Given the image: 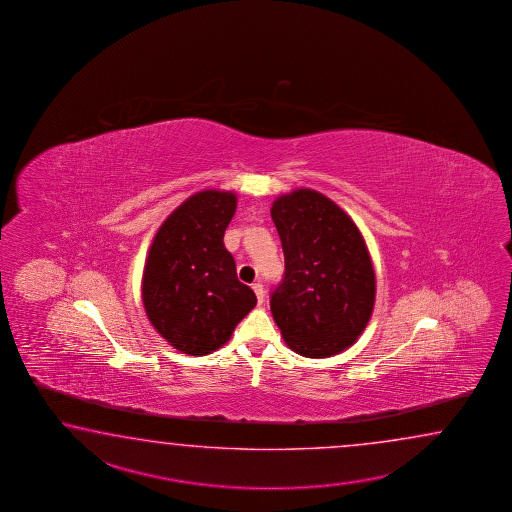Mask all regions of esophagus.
I'll use <instances>...</instances> for the list:
<instances>
[{
	"mask_svg": "<svg viewBox=\"0 0 512 512\" xmlns=\"http://www.w3.org/2000/svg\"><path fill=\"white\" fill-rule=\"evenodd\" d=\"M252 289H254V293H256L258 304H263V302H265V289H263V285H261V283H254Z\"/></svg>",
	"mask_w": 512,
	"mask_h": 512,
	"instance_id": "obj_1",
	"label": "esophagus"
}]
</instances>
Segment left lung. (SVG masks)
<instances>
[{
  "mask_svg": "<svg viewBox=\"0 0 512 512\" xmlns=\"http://www.w3.org/2000/svg\"><path fill=\"white\" fill-rule=\"evenodd\" d=\"M285 276L271 296L283 340L307 359L351 348L370 322L375 271L359 227L329 197L296 188L272 201Z\"/></svg>",
  "mask_w": 512,
  "mask_h": 512,
  "instance_id": "8db88e82",
  "label": "left lung"
}]
</instances>
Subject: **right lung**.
<instances>
[{
  "label": "right lung",
  "mask_w": 512,
  "mask_h": 512,
  "mask_svg": "<svg viewBox=\"0 0 512 512\" xmlns=\"http://www.w3.org/2000/svg\"><path fill=\"white\" fill-rule=\"evenodd\" d=\"M238 196L201 190L164 219L142 271L141 296L153 329L172 346L203 357L229 342L256 305V294L236 276L223 236Z\"/></svg>",
  "instance_id": "add662e5"
}]
</instances>
